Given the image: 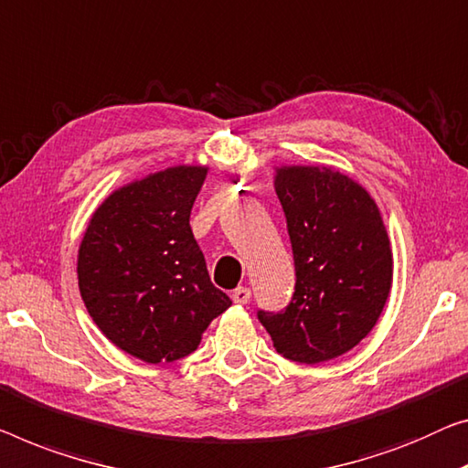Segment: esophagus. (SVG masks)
Wrapping results in <instances>:
<instances>
[{"label": "esophagus", "mask_w": 468, "mask_h": 468, "mask_svg": "<svg viewBox=\"0 0 468 468\" xmlns=\"http://www.w3.org/2000/svg\"><path fill=\"white\" fill-rule=\"evenodd\" d=\"M250 296H252V292H250L248 288H237L233 292V303L235 304H248Z\"/></svg>", "instance_id": "esophagus-1"}]
</instances>
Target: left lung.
<instances>
[{"instance_id": "left-lung-1", "label": "left lung", "mask_w": 468, "mask_h": 468, "mask_svg": "<svg viewBox=\"0 0 468 468\" xmlns=\"http://www.w3.org/2000/svg\"><path fill=\"white\" fill-rule=\"evenodd\" d=\"M296 288L283 313H258L277 353L301 364L340 357L378 322L393 250L366 186L332 165H275Z\"/></svg>"}]
</instances>
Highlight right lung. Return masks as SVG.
I'll use <instances>...</instances> for the list:
<instances>
[{
  "mask_svg": "<svg viewBox=\"0 0 468 468\" xmlns=\"http://www.w3.org/2000/svg\"><path fill=\"white\" fill-rule=\"evenodd\" d=\"M207 165L151 172L101 201L78 252L80 294L117 348L144 364L193 353L231 298L207 275L189 218Z\"/></svg>",
  "mask_w": 468,
  "mask_h": 468,
  "instance_id": "right-lung-1",
  "label": "right lung"
}]
</instances>
